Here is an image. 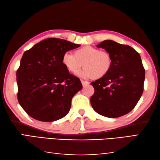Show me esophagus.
Wrapping results in <instances>:
<instances>
[{
	"label": "esophagus",
	"instance_id": "34e87169",
	"mask_svg": "<svg viewBox=\"0 0 160 160\" xmlns=\"http://www.w3.org/2000/svg\"><path fill=\"white\" fill-rule=\"evenodd\" d=\"M81 82H82V86L85 87V86H87L89 85V82H88V81H84V80H81Z\"/></svg>",
	"mask_w": 160,
	"mask_h": 160
}]
</instances>
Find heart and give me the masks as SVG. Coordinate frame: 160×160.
Here are the masks:
<instances>
[{
  "mask_svg": "<svg viewBox=\"0 0 160 160\" xmlns=\"http://www.w3.org/2000/svg\"><path fill=\"white\" fill-rule=\"evenodd\" d=\"M62 63L66 70L76 74L81 68H85L81 75L85 78L100 79L109 73L112 66V59L108 52L85 46L75 50L74 54L65 52L62 56Z\"/></svg>",
  "mask_w": 160,
  "mask_h": 160,
  "instance_id": "heart-1",
  "label": "heart"
}]
</instances>
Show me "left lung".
Segmentation results:
<instances>
[{
  "mask_svg": "<svg viewBox=\"0 0 160 160\" xmlns=\"http://www.w3.org/2000/svg\"><path fill=\"white\" fill-rule=\"evenodd\" d=\"M97 46L109 52L112 66L108 75L91 82L94 88L91 105L104 117H121L134 108L143 94L145 69L140 54L130 46L111 40Z\"/></svg>",
  "mask_w": 160,
  "mask_h": 160,
  "instance_id": "1",
  "label": "left lung"
}]
</instances>
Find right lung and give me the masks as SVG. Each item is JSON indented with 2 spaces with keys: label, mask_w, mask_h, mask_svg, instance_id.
<instances>
[{
  "label": "right lung",
  "mask_w": 160,
  "mask_h": 160,
  "mask_svg": "<svg viewBox=\"0 0 160 160\" xmlns=\"http://www.w3.org/2000/svg\"><path fill=\"white\" fill-rule=\"evenodd\" d=\"M80 46L51 38L23 54L17 71V98L31 118L53 122L68 114L72 98L82 85L79 78L66 70L62 59L65 52Z\"/></svg>",
  "instance_id": "obj_1"
}]
</instances>
